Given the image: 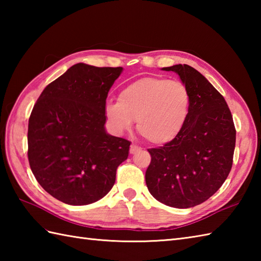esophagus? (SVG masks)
<instances>
[{"label": "esophagus", "instance_id": "obj_1", "mask_svg": "<svg viewBox=\"0 0 261 261\" xmlns=\"http://www.w3.org/2000/svg\"><path fill=\"white\" fill-rule=\"evenodd\" d=\"M138 150H140V148L138 147L137 145H135V143H132V145L130 146V153H135Z\"/></svg>", "mask_w": 261, "mask_h": 261}]
</instances>
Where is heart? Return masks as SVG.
Segmentation results:
<instances>
[{
  "label": "heart",
  "instance_id": "1",
  "mask_svg": "<svg viewBox=\"0 0 261 261\" xmlns=\"http://www.w3.org/2000/svg\"><path fill=\"white\" fill-rule=\"evenodd\" d=\"M190 105V92L181 82L143 77L122 88L118 101L108 102L105 114L119 134L137 120V130L148 142L165 145L180 134Z\"/></svg>",
  "mask_w": 261,
  "mask_h": 261
}]
</instances>
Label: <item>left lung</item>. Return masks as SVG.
<instances>
[{"instance_id":"left-lung-1","label":"left lung","mask_w":261,"mask_h":261,"mask_svg":"<svg viewBox=\"0 0 261 261\" xmlns=\"http://www.w3.org/2000/svg\"><path fill=\"white\" fill-rule=\"evenodd\" d=\"M163 70L175 71L187 87L190 113L174 140L148 149L146 184L160 203L188 208L208 199L229 176L236 127L224 97L199 71L185 64Z\"/></svg>"}]
</instances>
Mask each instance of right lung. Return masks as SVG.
Here are the masks:
<instances>
[{
	"label": "right lung",
	"instance_id": "1",
	"mask_svg": "<svg viewBox=\"0 0 261 261\" xmlns=\"http://www.w3.org/2000/svg\"><path fill=\"white\" fill-rule=\"evenodd\" d=\"M122 67L76 64L50 83L32 109L28 158L39 184L58 201L87 205L111 191L130 141L105 131V104Z\"/></svg>",
	"mask_w": 261,
	"mask_h": 261
}]
</instances>
